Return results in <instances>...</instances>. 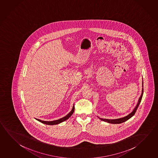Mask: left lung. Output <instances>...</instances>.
<instances>
[{"label": "left lung", "instance_id": "obj_1", "mask_svg": "<svg viewBox=\"0 0 158 158\" xmlns=\"http://www.w3.org/2000/svg\"><path fill=\"white\" fill-rule=\"evenodd\" d=\"M142 86H143L142 93H141V96L140 97L139 99L138 102L137 104L136 105L135 107L133 109V110L130 114H129L127 115L124 116V117H123V118L115 119H102V118H100L98 116V118H99V119H100L101 120H102L104 122H107V123H110V124H121L122 123L126 122L128 119L131 118L135 113L136 111L137 110V109L138 108L139 105L140 103L141 102V99H142L143 95V85H142Z\"/></svg>", "mask_w": 158, "mask_h": 158}]
</instances>
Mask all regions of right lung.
Returning a JSON list of instances; mask_svg holds the SVG:
<instances>
[{
  "instance_id": "add662e5",
  "label": "right lung",
  "mask_w": 158,
  "mask_h": 158,
  "mask_svg": "<svg viewBox=\"0 0 158 158\" xmlns=\"http://www.w3.org/2000/svg\"><path fill=\"white\" fill-rule=\"evenodd\" d=\"M74 111V105L73 106L72 109V110L70 111L69 113L67 114L66 116H64L63 118H60V119H58V120H53V121H44V120H40V119H35L37 120L38 121L41 122L43 124H44L47 125H53L59 124L60 123H61L62 122H64L65 120H67V119H69L70 116H72L73 113Z\"/></svg>"
}]
</instances>
